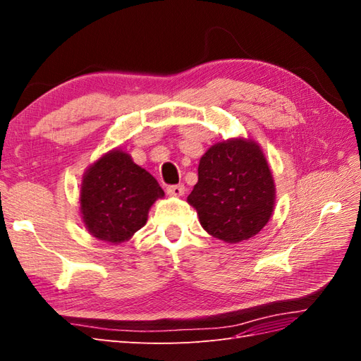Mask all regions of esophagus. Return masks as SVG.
<instances>
[{"label":"esophagus","instance_id":"34e87169","mask_svg":"<svg viewBox=\"0 0 361 361\" xmlns=\"http://www.w3.org/2000/svg\"><path fill=\"white\" fill-rule=\"evenodd\" d=\"M167 194L171 195V197H180V195L185 194V187L183 185H171V187L167 188Z\"/></svg>","mask_w":361,"mask_h":361}]
</instances>
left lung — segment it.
<instances>
[{
  "label": "left lung",
  "instance_id": "obj_1",
  "mask_svg": "<svg viewBox=\"0 0 361 361\" xmlns=\"http://www.w3.org/2000/svg\"><path fill=\"white\" fill-rule=\"evenodd\" d=\"M187 202L216 239L238 244L257 235L276 204V183L264 150L244 137L212 145L200 158L199 180Z\"/></svg>",
  "mask_w": 361,
  "mask_h": 361
}]
</instances>
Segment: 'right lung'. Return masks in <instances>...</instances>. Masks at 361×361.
<instances>
[{"label":"right lung","instance_id":"1","mask_svg":"<svg viewBox=\"0 0 361 361\" xmlns=\"http://www.w3.org/2000/svg\"><path fill=\"white\" fill-rule=\"evenodd\" d=\"M162 197V188L149 171L122 149H113L84 173L81 220L87 232L99 241L122 244L146 224L152 204Z\"/></svg>","mask_w":361,"mask_h":361}]
</instances>
